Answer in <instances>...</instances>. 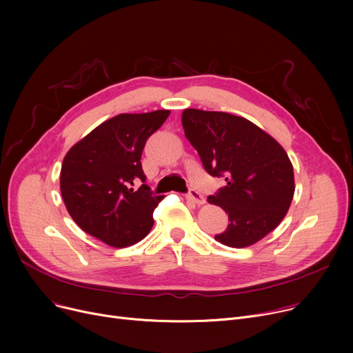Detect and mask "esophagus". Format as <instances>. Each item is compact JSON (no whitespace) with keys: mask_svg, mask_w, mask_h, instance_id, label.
Returning a JSON list of instances; mask_svg holds the SVG:
<instances>
[{"mask_svg":"<svg viewBox=\"0 0 353 353\" xmlns=\"http://www.w3.org/2000/svg\"><path fill=\"white\" fill-rule=\"evenodd\" d=\"M186 199L189 200V201H192V203H194V205H197V206H201V205H205L206 203V200H205V197H203V194H200L197 190H194V189H192L188 194H186Z\"/></svg>","mask_w":353,"mask_h":353,"instance_id":"34e87169","label":"esophagus"}]
</instances>
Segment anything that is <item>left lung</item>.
<instances>
[{
    "label": "left lung",
    "instance_id": "1",
    "mask_svg": "<svg viewBox=\"0 0 353 353\" xmlns=\"http://www.w3.org/2000/svg\"><path fill=\"white\" fill-rule=\"evenodd\" d=\"M181 124L206 172L226 177V186L208 199L230 221L217 242L248 248L279 226L294 194L285 148L252 121L223 111L186 108Z\"/></svg>",
    "mask_w": 353,
    "mask_h": 353
}]
</instances>
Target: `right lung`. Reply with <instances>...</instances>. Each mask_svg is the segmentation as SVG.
Masks as SVG:
<instances>
[{
	"instance_id": "add662e5",
	"label": "right lung",
	"mask_w": 353,
	"mask_h": 353,
	"mask_svg": "<svg viewBox=\"0 0 353 353\" xmlns=\"http://www.w3.org/2000/svg\"><path fill=\"white\" fill-rule=\"evenodd\" d=\"M169 110L108 119L65 154L60 189L67 212L88 234L113 248L132 246L150 233L153 212L164 196H153L140 163L147 139Z\"/></svg>"
}]
</instances>
